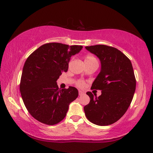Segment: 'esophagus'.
Here are the masks:
<instances>
[{
	"mask_svg": "<svg viewBox=\"0 0 153 153\" xmlns=\"http://www.w3.org/2000/svg\"><path fill=\"white\" fill-rule=\"evenodd\" d=\"M84 94V92L81 91V90H79V96H82V95H83Z\"/></svg>",
	"mask_w": 153,
	"mask_h": 153,
	"instance_id": "esophagus-1",
	"label": "esophagus"
}]
</instances>
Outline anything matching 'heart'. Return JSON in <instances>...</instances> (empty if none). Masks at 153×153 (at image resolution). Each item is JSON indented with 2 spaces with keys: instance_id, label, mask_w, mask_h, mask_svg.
<instances>
[{
  "instance_id": "heart-1",
  "label": "heart",
  "mask_w": 153,
  "mask_h": 153,
  "mask_svg": "<svg viewBox=\"0 0 153 153\" xmlns=\"http://www.w3.org/2000/svg\"><path fill=\"white\" fill-rule=\"evenodd\" d=\"M97 61V59H96L94 56H86V58H85V62H87V61ZM77 86H79V88H84L85 86V83L83 82V81H79L77 83Z\"/></svg>"
}]
</instances>
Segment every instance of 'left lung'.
Wrapping results in <instances>:
<instances>
[{"instance_id": "1", "label": "left lung", "mask_w": 153, "mask_h": 153, "mask_svg": "<svg viewBox=\"0 0 153 153\" xmlns=\"http://www.w3.org/2000/svg\"><path fill=\"white\" fill-rule=\"evenodd\" d=\"M100 59L101 69L92 89L100 90L97 97L88 92L90 101L84 110L86 117L96 125L105 126L118 121L128 110L136 90V78L129 59L118 49L107 45L86 46Z\"/></svg>"}]
</instances>
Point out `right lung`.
<instances>
[{
  "label": "right lung",
  "instance_id": "obj_1",
  "mask_svg": "<svg viewBox=\"0 0 153 153\" xmlns=\"http://www.w3.org/2000/svg\"><path fill=\"white\" fill-rule=\"evenodd\" d=\"M82 46L47 43L28 56L23 68L20 92L28 112L36 120L55 125L65 117L69 105L78 97L75 87L59 88L56 80L68 70L71 56Z\"/></svg>",
  "mask_w": 153,
  "mask_h": 153
}]
</instances>
